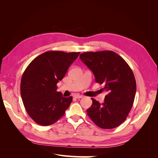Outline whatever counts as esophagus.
Listing matches in <instances>:
<instances>
[{"label":"esophagus","instance_id":"obj_1","mask_svg":"<svg viewBox=\"0 0 158 158\" xmlns=\"http://www.w3.org/2000/svg\"><path fill=\"white\" fill-rule=\"evenodd\" d=\"M74 98H75L76 99H80V98H82L83 96H82V95H79V94H74Z\"/></svg>","mask_w":158,"mask_h":158}]
</instances>
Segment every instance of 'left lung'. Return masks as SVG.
<instances>
[{
  "label": "left lung",
  "mask_w": 158,
  "mask_h": 158,
  "mask_svg": "<svg viewBox=\"0 0 158 158\" xmlns=\"http://www.w3.org/2000/svg\"><path fill=\"white\" fill-rule=\"evenodd\" d=\"M80 58L92 71L96 83L103 85L107 92L104 102L92 98L87 109L92 121L99 127L111 129L126 120L135 100L136 84L135 76L127 62L111 51L85 52Z\"/></svg>",
  "instance_id": "obj_1"
}]
</instances>
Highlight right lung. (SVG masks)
Wrapping results in <instances>:
<instances>
[{
    "label": "right lung",
    "instance_id": "add662e5",
    "mask_svg": "<svg viewBox=\"0 0 158 158\" xmlns=\"http://www.w3.org/2000/svg\"><path fill=\"white\" fill-rule=\"evenodd\" d=\"M80 52L49 51L33 59L23 74L20 93L23 106L38 125L49 126L64 115L73 97L56 92V84L64 78Z\"/></svg>",
    "mask_w": 158,
    "mask_h": 158
}]
</instances>
